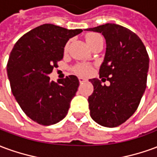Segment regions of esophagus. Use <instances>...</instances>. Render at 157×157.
<instances>
[{
	"label": "esophagus",
	"instance_id": "obj_1",
	"mask_svg": "<svg viewBox=\"0 0 157 157\" xmlns=\"http://www.w3.org/2000/svg\"><path fill=\"white\" fill-rule=\"evenodd\" d=\"M87 81L86 78H83V77H79V82L80 83H83V82H86Z\"/></svg>",
	"mask_w": 157,
	"mask_h": 157
}]
</instances>
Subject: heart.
Segmentation results:
<instances>
[{
	"mask_svg": "<svg viewBox=\"0 0 157 157\" xmlns=\"http://www.w3.org/2000/svg\"><path fill=\"white\" fill-rule=\"evenodd\" d=\"M86 42L88 45L89 47L91 48L92 45H94L97 42L102 39V37L99 35L98 33H87L85 37ZM68 48V44L66 45L65 49ZM75 71L78 72L79 74L81 75H88L92 71V67L88 65H78L77 66H75Z\"/></svg>",
	"mask_w": 157,
	"mask_h": 157,
	"instance_id": "heart-1",
	"label": "heart"
}]
</instances>
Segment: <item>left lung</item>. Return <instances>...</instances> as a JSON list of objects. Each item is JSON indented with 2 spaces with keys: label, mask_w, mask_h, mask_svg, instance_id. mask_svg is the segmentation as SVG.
<instances>
[{
  "label": "left lung",
  "mask_w": 157,
  "mask_h": 157,
  "mask_svg": "<svg viewBox=\"0 0 157 157\" xmlns=\"http://www.w3.org/2000/svg\"><path fill=\"white\" fill-rule=\"evenodd\" d=\"M102 33L106 53L98 79H90L94 91L89 96L92 118L104 127H117L131 117L146 88L149 56L141 39L114 23L85 29ZM106 79L109 86L102 85Z\"/></svg>",
  "instance_id": "1"
}]
</instances>
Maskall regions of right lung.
Returning <instances> with one entry per match:
<instances>
[{
	"instance_id": "right-lung-1",
	"label": "right lung",
	"mask_w": 157,
	"mask_h": 157,
	"mask_svg": "<svg viewBox=\"0 0 157 157\" xmlns=\"http://www.w3.org/2000/svg\"><path fill=\"white\" fill-rule=\"evenodd\" d=\"M82 32L43 24L21 37L10 54L6 71L12 94L26 115L39 124H55L68 113L78 78L71 75L55 83L48 75L63 59L69 39Z\"/></svg>"
}]
</instances>
